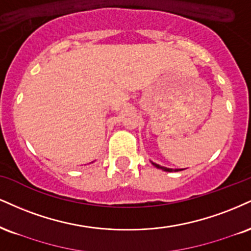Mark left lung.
<instances>
[{
	"label": "left lung",
	"instance_id": "8db88e82",
	"mask_svg": "<svg viewBox=\"0 0 251 251\" xmlns=\"http://www.w3.org/2000/svg\"><path fill=\"white\" fill-rule=\"evenodd\" d=\"M152 164L154 165L156 168H159V170H162V171H165V172H179V171H182V170H172V168L162 167V166H160V165H158V164H154V162H152Z\"/></svg>",
	"mask_w": 251,
	"mask_h": 251
}]
</instances>
